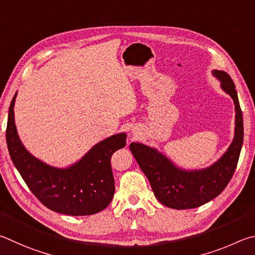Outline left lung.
Masks as SVG:
<instances>
[{
	"instance_id": "left-lung-1",
	"label": "left lung",
	"mask_w": 255,
	"mask_h": 255,
	"mask_svg": "<svg viewBox=\"0 0 255 255\" xmlns=\"http://www.w3.org/2000/svg\"><path fill=\"white\" fill-rule=\"evenodd\" d=\"M212 75L220 80L221 88L232 97L235 105L234 137L222 157L202 169L178 167L157 148L132 142L130 150L148 178L153 194L164 206L189 209L202 206L217 197L229 184L238 164L243 144V116L235 85L230 75L214 69Z\"/></svg>"
}]
</instances>
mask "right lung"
<instances>
[{"label": "right lung", "instance_id": "add662e5", "mask_svg": "<svg viewBox=\"0 0 255 255\" xmlns=\"http://www.w3.org/2000/svg\"><path fill=\"white\" fill-rule=\"evenodd\" d=\"M16 94L8 109L6 143L13 164L32 194L49 209L66 215H93L105 209L115 191L111 157L127 144V133L98 142L68 167L50 166L30 153L20 140L14 121Z\"/></svg>", "mask_w": 255, "mask_h": 255}]
</instances>
